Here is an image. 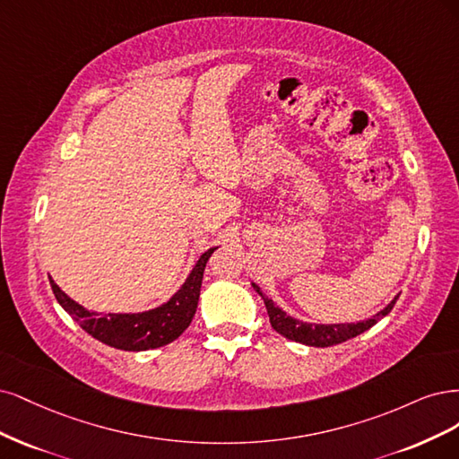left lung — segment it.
Returning a JSON list of instances; mask_svg holds the SVG:
<instances>
[{
	"instance_id": "8db88e82",
	"label": "left lung",
	"mask_w": 459,
	"mask_h": 459,
	"mask_svg": "<svg viewBox=\"0 0 459 459\" xmlns=\"http://www.w3.org/2000/svg\"><path fill=\"white\" fill-rule=\"evenodd\" d=\"M251 286H254V290L261 295L264 301V307H267L271 326L280 335L291 339V342H298V343L310 345V347H332V345L347 342V339H351V337L360 335L362 332L372 328L374 324H377L379 318L387 316L398 299V295H396V298L385 308L379 310L376 316L357 322V324H308V322L291 318L290 315H286L282 308L276 307L273 303V299H269L267 295L261 291V288L257 284H251Z\"/></svg>"
}]
</instances>
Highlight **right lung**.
<instances>
[{
  "label": "right lung",
  "instance_id": "1",
  "mask_svg": "<svg viewBox=\"0 0 459 459\" xmlns=\"http://www.w3.org/2000/svg\"><path fill=\"white\" fill-rule=\"evenodd\" d=\"M215 249L217 247H210L200 255L181 290L168 303L144 310V313H93V310H87L70 299L53 282V278H49V282L58 305L80 324L82 330L99 339L100 343L122 351L156 349L175 342L195 318L205 263H208Z\"/></svg>",
  "mask_w": 459,
  "mask_h": 459
}]
</instances>
